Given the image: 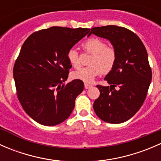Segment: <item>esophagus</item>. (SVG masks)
<instances>
[{"label":"esophagus","mask_w":161,"mask_h":161,"mask_svg":"<svg viewBox=\"0 0 161 161\" xmlns=\"http://www.w3.org/2000/svg\"><path fill=\"white\" fill-rule=\"evenodd\" d=\"M84 86H85L86 89H90V87L92 86V85H90V84L85 83V84H84Z\"/></svg>","instance_id":"34e87169"}]
</instances>
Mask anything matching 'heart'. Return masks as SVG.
<instances>
[{
  "mask_svg": "<svg viewBox=\"0 0 161 161\" xmlns=\"http://www.w3.org/2000/svg\"><path fill=\"white\" fill-rule=\"evenodd\" d=\"M82 47L85 52L92 54L89 61L90 65L73 72L74 79L90 83L102 72L108 74L114 69L117 61L116 50L112 47L108 46L105 40L91 37L83 42ZM67 57L73 68L78 69L81 67L79 54L75 50H69Z\"/></svg>",
  "mask_w": 161,
  "mask_h": 161,
  "instance_id": "heart-1",
  "label": "heart"
}]
</instances>
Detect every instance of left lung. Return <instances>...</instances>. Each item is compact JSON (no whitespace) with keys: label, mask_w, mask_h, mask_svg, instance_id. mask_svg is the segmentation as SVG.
<instances>
[{"label":"left lung","mask_w":161,"mask_h":161,"mask_svg":"<svg viewBox=\"0 0 161 161\" xmlns=\"http://www.w3.org/2000/svg\"><path fill=\"white\" fill-rule=\"evenodd\" d=\"M90 33L110 40L117 53L116 64L104 79L111 86H97L100 94L94 111L106 122H125L142 107L150 87L152 70L147 50L139 37L125 27H94Z\"/></svg>","instance_id":"left-lung-1"}]
</instances>
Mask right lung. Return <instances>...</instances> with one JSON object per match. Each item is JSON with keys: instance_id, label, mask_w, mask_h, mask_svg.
<instances>
[{"instance_id": "1", "label": "right lung", "mask_w": 161, "mask_h": 161, "mask_svg": "<svg viewBox=\"0 0 161 161\" xmlns=\"http://www.w3.org/2000/svg\"><path fill=\"white\" fill-rule=\"evenodd\" d=\"M90 31L53 26L33 32L24 42L13 76L22 108L39 124L57 125L70 116L84 84L79 79L63 84L71 68L68 52Z\"/></svg>"}]
</instances>
